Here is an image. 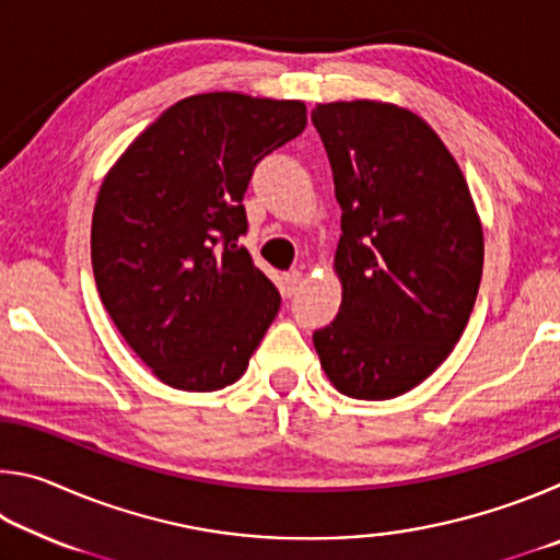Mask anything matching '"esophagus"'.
Masks as SVG:
<instances>
[{
    "mask_svg": "<svg viewBox=\"0 0 560 560\" xmlns=\"http://www.w3.org/2000/svg\"><path fill=\"white\" fill-rule=\"evenodd\" d=\"M281 283H283V293H287V296H293V293H296L303 283V271H299V269L287 271L281 277Z\"/></svg>",
    "mask_w": 560,
    "mask_h": 560,
    "instance_id": "34e87169",
    "label": "esophagus"
}]
</instances>
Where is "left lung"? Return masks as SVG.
<instances>
[{"label": "left lung", "instance_id": "left-lung-1", "mask_svg": "<svg viewBox=\"0 0 560 560\" xmlns=\"http://www.w3.org/2000/svg\"><path fill=\"white\" fill-rule=\"evenodd\" d=\"M311 120L343 210L334 261L343 301L314 346L340 393L390 400L438 371L467 328L481 222L457 160L412 110L336 101Z\"/></svg>", "mask_w": 560, "mask_h": 560}]
</instances>
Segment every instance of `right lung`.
<instances>
[{
    "instance_id": "add662e5",
    "label": "right lung",
    "mask_w": 560,
    "mask_h": 560,
    "mask_svg": "<svg viewBox=\"0 0 560 560\" xmlns=\"http://www.w3.org/2000/svg\"><path fill=\"white\" fill-rule=\"evenodd\" d=\"M306 128L301 101L214 91L177 101L132 140L98 189L91 264L136 355L177 390L244 375L281 296L240 246L254 167Z\"/></svg>"
}]
</instances>
